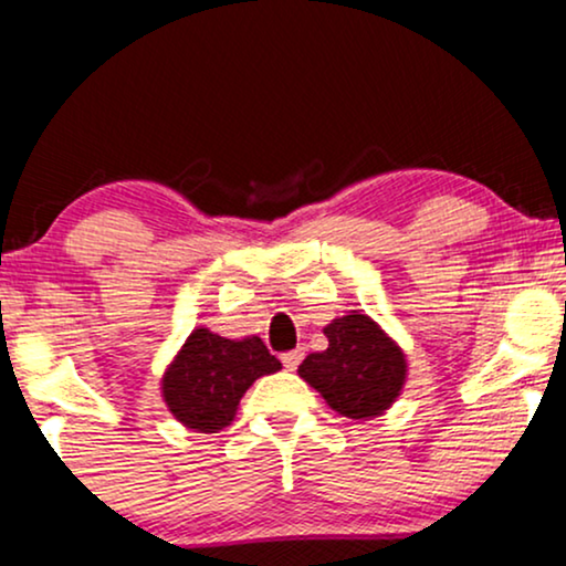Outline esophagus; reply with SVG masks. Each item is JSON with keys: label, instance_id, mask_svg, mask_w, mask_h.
<instances>
[{"label": "esophagus", "instance_id": "34e87169", "mask_svg": "<svg viewBox=\"0 0 566 566\" xmlns=\"http://www.w3.org/2000/svg\"><path fill=\"white\" fill-rule=\"evenodd\" d=\"M302 357H304V352H302V348H294V352H285L283 354V367L285 369H291V373H294V369L298 367V361H302Z\"/></svg>", "mask_w": 566, "mask_h": 566}]
</instances>
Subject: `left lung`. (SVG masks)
I'll use <instances>...</instances> for the list:
<instances>
[{
	"label": "left lung",
	"instance_id": "left-lung-1",
	"mask_svg": "<svg viewBox=\"0 0 566 566\" xmlns=\"http://www.w3.org/2000/svg\"><path fill=\"white\" fill-rule=\"evenodd\" d=\"M323 333L327 348L310 354L298 365V378L348 420L365 422L386 415L401 396L409 375L399 340L361 310L331 319Z\"/></svg>",
	"mask_w": 566,
	"mask_h": 566
}]
</instances>
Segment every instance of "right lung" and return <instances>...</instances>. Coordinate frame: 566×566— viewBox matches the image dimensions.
<instances>
[{"instance_id": "obj_1", "label": "right lung", "mask_w": 566, "mask_h": 566, "mask_svg": "<svg viewBox=\"0 0 566 566\" xmlns=\"http://www.w3.org/2000/svg\"><path fill=\"white\" fill-rule=\"evenodd\" d=\"M283 369L262 338H222L193 327L176 357L167 361L159 394L167 411L193 432H220L233 422L241 396L254 380Z\"/></svg>"}]
</instances>
